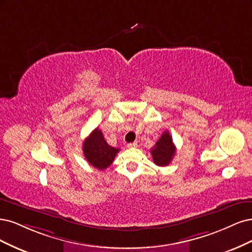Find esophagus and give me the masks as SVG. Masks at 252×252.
<instances>
[{"instance_id":"obj_1","label":"esophagus","mask_w":252,"mask_h":252,"mask_svg":"<svg viewBox=\"0 0 252 252\" xmlns=\"http://www.w3.org/2000/svg\"><path fill=\"white\" fill-rule=\"evenodd\" d=\"M126 147H127V148H129V149L136 148V147H137V142H131V143H127V144H126Z\"/></svg>"}]
</instances>
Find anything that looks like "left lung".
<instances>
[{"instance_id":"obj_1","label":"left lung","mask_w":252,"mask_h":252,"mask_svg":"<svg viewBox=\"0 0 252 252\" xmlns=\"http://www.w3.org/2000/svg\"><path fill=\"white\" fill-rule=\"evenodd\" d=\"M154 163L158 166H166L176 155V147L173 138L167 131L161 135L155 147L151 150Z\"/></svg>"}]
</instances>
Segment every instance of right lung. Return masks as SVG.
I'll list each match as a JSON object with an SVG mask.
<instances>
[{"instance_id": "add662e5", "label": "right lung", "mask_w": 252, "mask_h": 252, "mask_svg": "<svg viewBox=\"0 0 252 252\" xmlns=\"http://www.w3.org/2000/svg\"><path fill=\"white\" fill-rule=\"evenodd\" d=\"M83 151L89 163L97 169L103 170L112 164L119 149L109 145L104 140L102 132L97 127L86 138Z\"/></svg>"}]
</instances>
